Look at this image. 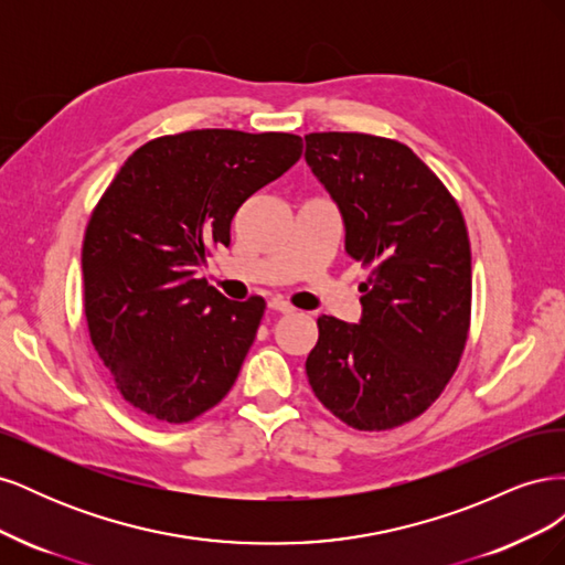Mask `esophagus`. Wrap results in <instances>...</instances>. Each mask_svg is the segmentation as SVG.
<instances>
[{"mask_svg":"<svg viewBox=\"0 0 565 565\" xmlns=\"http://www.w3.org/2000/svg\"><path fill=\"white\" fill-rule=\"evenodd\" d=\"M268 309L278 311V313H295V306H289L285 299H270Z\"/></svg>","mask_w":565,"mask_h":565,"instance_id":"esophagus-1","label":"esophagus"}]
</instances>
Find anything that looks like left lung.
Here are the masks:
<instances>
[{
    "label": "left lung",
    "instance_id": "left-lung-1",
    "mask_svg": "<svg viewBox=\"0 0 565 565\" xmlns=\"http://www.w3.org/2000/svg\"><path fill=\"white\" fill-rule=\"evenodd\" d=\"M306 164L344 221V249L370 268L358 322L318 318L306 358L316 398L358 431L419 417L455 374L471 318V247L455 198L407 146L322 131Z\"/></svg>",
    "mask_w": 565,
    "mask_h": 565
}]
</instances>
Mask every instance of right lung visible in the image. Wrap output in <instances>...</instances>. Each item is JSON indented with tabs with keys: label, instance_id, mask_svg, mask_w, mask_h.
<instances>
[{
	"label": "right lung",
	"instance_id": "1",
	"mask_svg": "<svg viewBox=\"0 0 565 565\" xmlns=\"http://www.w3.org/2000/svg\"><path fill=\"white\" fill-rule=\"evenodd\" d=\"M301 136L195 129L134 150L92 212L82 245L84 316L122 398L183 424L237 380L266 309L195 278L231 245L241 204L301 158Z\"/></svg>",
	"mask_w": 565,
	"mask_h": 565
}]
</instances>
